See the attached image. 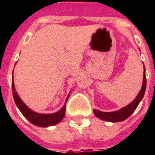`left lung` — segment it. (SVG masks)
Masks as SVG:
<instances>
[{"label":"left lung","instance_id":"left-lung-1","mask_svg":"<svg viewBox=\"0 0 155 155\" xmlns=\"http://www.w3.org/2000/svg\"><path fill=\"white\" fill-rule=\"evenodd\" d=\"M147 87V78H146V69L144 67V74H143V84H142V89L137 95V97L135 98V100L132 103L128 104L124 108H120L119 110L115 111V112H109V113H104L101 111L94 109V114L96 117H97L100 119H102L106 121H110V122H118V121H122L127 119L131 114L137 108V105L139 104L140 101H142L143 97H144L145 91Z\"/></svg>","mask_w":155,"mask_h":155}]
</instances>
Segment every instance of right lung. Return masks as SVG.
<instances>
[{
	"label": "right lung",
	"instance_id": "obj_1",
	"mask_svg": "<svg viewBox=\"0 0 155 155\" xmlns=\"http://www.w3.org/2000/svg\"><path fill=\"white\" fill-rule=\"evenodd\" d=\"M12 91H13V97L14 101L18 106V108H19V110L21 111V113H22V115L30 123H32L35 125L40 126V127H47L50 125H54L57 123L60 122L64 117L66 112V103L63 108L57 113H52V114H40V113H35L32 110H30V108L21 101V100L19 98L18 95L16 92L13 81H12ZM68 97H69V95L68 96V98L66 101H68Z\"/></svg>",
	"mask_w": 155,
	"mask_h": 155
}]
</instances>
